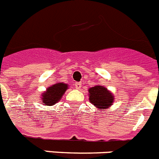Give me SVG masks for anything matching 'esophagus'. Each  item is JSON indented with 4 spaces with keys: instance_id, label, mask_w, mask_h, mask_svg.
Instances as JSON below:
<instances>
[{
    "instance_id": "esophagus-1",
    "label": "esophagus",
    "mask_w": 159,
    "mask_h": 159,
    "mask_svg": "<svg viewBox=\"0 0 159 159\" xmlns=\"http://www.w3.org/2000/svg\"><path fill=\"white\" fill-rule=\"evenodd\" d=\"M81 82H76L75 83V87H76L77 89H80L81 88Z\"/></svg>"
}]
</instances>
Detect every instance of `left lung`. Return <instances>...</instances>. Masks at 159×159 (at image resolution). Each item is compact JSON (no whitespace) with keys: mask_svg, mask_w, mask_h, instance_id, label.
Returning a JSON list of instances; mask_svg holds the SVG:
<instances>
[{"mask_svg":"<svg viewBox=\"0 0 159 159\" xmlns=\"http://www.w3.org/2000/svg\"><path fill=\"white\" fill-rule=\"evenodd\" d=\"M89 100L98 109H107L113 104L114 95L102 85H97L89 89Z\"/></svg>","mask_w":159,"mask_h":159,"instance_id":"obj_1","label":"left lung"}]
</instances>
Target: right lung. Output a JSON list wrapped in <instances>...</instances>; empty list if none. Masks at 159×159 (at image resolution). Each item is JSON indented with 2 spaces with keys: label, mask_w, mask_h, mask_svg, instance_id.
I'll return each instance as SVG.
<instances>
[{
  "label": "right lung",
  "mask_w": 159,
  "mask_h": 159,
  "mask_svg": "<svg viewBox=\"0 0 159 159\" xmlns=\"http://www.w3.org/2000/svg\"><path fill=\"white\" fill-rule=\"evenodd\" d=\"M69 87V85L64 82H57L48 87L41 95V103L43 105L52 106L61 100L62 96Z\"/></svg>",
  "instance_id": "right-lung-1"
}]
</instances>
